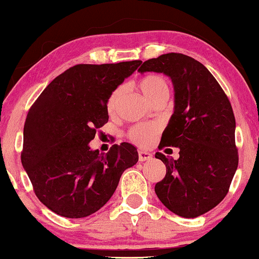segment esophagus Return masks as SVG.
Returning <instances> with one entry per match:
<instances>
[{
    "label": "esophagus",
    "instance_id": "obj_1",
    "mask_svg": "<svg viewBox=\"0 0 259 259\" xmlns=\"http://www.w3.org/2000/svg\"><path fill=\"white\" fill-rule=\"evenodd\" d=\"M152 159V154L145 151H139V160L140 161H146Z\"/></svg>",
    "mask_w": 259,
    "mask_h": 259
}]
</instances>
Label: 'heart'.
<instances>
[{"mask_svg":"<svg viewBox=\"0 0 259 259\" xmlns=\"http://www.w3.org/2000/svg\"><path fill=\"white\" fill-rule=\"evenodd\" d=\"M138 87L142 92V94L147 98L152 104L157 102L158 100L167 99L169 96V83L164 78L161 74L158 73H148L146 76L141 77L138 82ZM124 88L121 85L117 87L113 92L108 96L107 102H106V108H107L108 113H114L117 111L118 102L123 95ZM158 129L157 125H146V124H140V125L133 126L127 132V138L134 143L139 146L151 145L155 136H157Z\"/></svg>","mask_w":259,"mask_h":259,"instance_id":"heart-1","label":"heart"}]
</instances>
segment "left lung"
Wrapping results in <instances>:
<instances>
[{"instance_id": "1", "label": "left lung", "mask_w": 259, "mask_h": 259, "mask_svg": "<svg viewBox=\"0 0 259 259\" xmlns=\"http://www.w3.org/2000/svg\"><path fill=\"white\" fill-rule=\"evenodd\" d=\"M138 71L163 72L172 79L175 112L158 148L179 147L180 158L155 153L166 174L154 191L171 212L194 219L223 200L238 167L232 105L210 71L188 55L167 53Z\"/></svg>"}]
</instances>
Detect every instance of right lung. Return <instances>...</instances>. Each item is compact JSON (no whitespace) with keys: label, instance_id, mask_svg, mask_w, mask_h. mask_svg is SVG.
<instances>
[{"label":"right lung","instance_id":"right-lung-1","mask_svg":"<svg viewBox=\"0 0 259 259\" xmlns=\"http://www.w3.org/2000/svg\"><path fill=\"white\" fill-rule=\"evenodd\" d=\"M78 64L47 85L27 112L21 163L33 192L53 212L82 219L110 200L139 154L130 143L113 145L106 154L88 143L108 121V96L141 65Z\"/></svg>","mask_w":259,"mask_h":259}]
</instances>
